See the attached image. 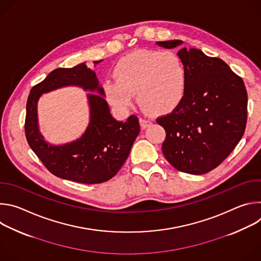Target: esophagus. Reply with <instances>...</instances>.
Returning <instances> with one entry per match:
<instances>
[{"label":"esophagus","mask_w":261,"mask_h":261,"mask_svg":"<svg viewBox=\"0 0 261 261\" xmlns=\"http://www.w3.org/2000/svg\"><path fill=\"white\" fill-rule=\"evenodd\" d=\"M139 124H140V126H141L142 129H145L146 127H148V126H150V125L152 124V122H151L150 120H147V119L140 118V119H139Z\"/></svg>","instance_id":"34e87169"}]
</instances>
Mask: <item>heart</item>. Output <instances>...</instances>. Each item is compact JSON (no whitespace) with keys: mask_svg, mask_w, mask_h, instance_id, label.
Listing matches in <instances>:
<instances>
[{"mask_svg":"<svg viewBox=\"0 0 261 261\" xmlns=\"http://www.w3.org/2000/svg\"><path fill=\"white\" fill-rule=\"evenodd\" d=\"M115 80L103 83L107 101L118 109L128 108L137 95L145 110L155 115L173 111L187 90V71L171 51L140 49L121 58L114 67Z\"/></svg>","mask_w":261,"mask_h":261,"instance_id":"b5f03b06","label":"heart"}]
</instances>
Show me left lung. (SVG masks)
<instances>
[{"label": "left lung", "instance_id": "left-lung-1", "mask_svg": "<svg viewBox=\"0 0 261 261\" xmlns=\"http://www.w3.org/2000/svg\"><path fill=\"white\" fill-rule=\"evenodd\" d=\"M180 44L157 42L164 48ZM177 56L187 71V90L172 113L157 119L166 132L162 152L178 171L203 174L224 161L242 139L248 95L243 80L221 59L186 47Z\"/></svg>", "mask_w": 261, "mask_h": 261}]
</instances>
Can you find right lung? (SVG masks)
Here are the masks:
<instances>
[{"instance_id": "add662e5", "label": "right lung", "mask_w": 261, "mask_h": 261, "mask_svg": "<svg viewBox=\"0 0 261 261\" xmlns=\"http://www.w3.org/2000/svg\"><path fill=\"white\" fill-rule=\"evenodd\" d=\"M101 61H95L94 64L97 65ZM69 85L97 93L87 95L90 123L79 140L54 146L47 143L39 131L36 105L42 93ZM139 130L137 117L130 116L126 122H120L110 115L96 73L88 68L86 63L51 71L43 82L33 87L27 101L24 131L28 143L44 166L53 174L64 179L88 185L110 179L128 158Z\"/></svg>"}]
</instances>
